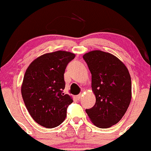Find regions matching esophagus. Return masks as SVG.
Returning a JSON list of instances; mask_svg holds the SVG:
<instances>
[{"mask_svg":"<svg viewBox=\"0 0 151 151\" xmlns=\"http://www.w3.org/2000/svg\"><path fill=\"white\" fill-rule=\"evenodd\" d=\"M81 97V94H78V95L76 96V98H77L78 99H80Z\"/></svg>","mask_w":151,"mask_h":151,"instance_id":"34e87169","label":"esophagus"}]
</instances>
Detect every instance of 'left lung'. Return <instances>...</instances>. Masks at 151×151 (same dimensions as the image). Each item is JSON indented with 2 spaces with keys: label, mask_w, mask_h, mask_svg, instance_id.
Wrapping results in <instances>:
<instances>
[{
  "label": "left lung",
  "mask_w": 151,
  "mask_h": 151,
  "mask_svg": "<svg viewBox=\"0 0 151 151\" xmlns=\"http://www.w3.org/2000/svg\"><path fill=\"white\" fill-rule=\"evenodd\" d=\"M91 74V88L96 97L94 106L86 109L93 124L109 128L117 124L129 108L132 81L125 65L110 53L96 50L83 56Z\"/></svg>",
  "instance_id": "left-lung-1"
}]
</instances>
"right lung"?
Segmentation results:
<instances>
[{
  "mask_svg": "<svg viewBox=\"0 0 151 151\" xmlns=\"http://www.w3.org/2000/svg\"><path fill=\"white\" fill-rule=\"evenodd\" d=\"M75 57L65 51L48 53L35 59L26 70L22 95L30 116L42 127L54 128L66 118L67 108L73 100L63 93L64 73Z\"/></svg>",
  "mask_w": 151,
  "mask_h": 151,
  "instance_id": "1",
  "label": "right lung"
}]
</instances>
